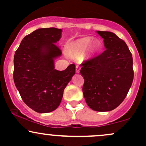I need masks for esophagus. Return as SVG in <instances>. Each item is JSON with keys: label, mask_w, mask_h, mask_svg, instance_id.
<instances>
[{"label": "esophagus", "mask_w": 146, "mask_h": 146, "mask_svg": "<svg viewBox=\"0 0 146 146\" xmlns=\"http://www.w3.org/2000/svg\"><path fill=\"white\" fill-rule=\"evenodd\" d=\"M75 68H76V73H80V66H79L78 65H77L76 67H75Z\"/></svg>", "instance_id": "34e87169"}]
</instances>
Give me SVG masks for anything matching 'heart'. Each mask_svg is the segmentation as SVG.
I'll use <instances>...</instances> for the list:
<instances>
[{
    "label": "heart",
    "mask_w": 146,
    "mask_h": 146,
    "mask_svg": "<svg viewBox=\"0 0 146 146\" xmlns=\"http://www.w3.org/2000/svg\"><path fill=\"white\" fill-rule=\"evenodd\" d=\"M92 40L93 38L91 37H85L70 43L66 49L68 55L74 58H78L81 56L88 48L86 53V58L90 59L98 56L101 53L103 48V44L100 40H95L91 43Z\"/></svg>",
    "instance_id": "obj_1"
}]
</instances>
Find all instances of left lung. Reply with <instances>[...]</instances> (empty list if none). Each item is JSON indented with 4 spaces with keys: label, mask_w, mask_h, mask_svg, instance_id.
<instances>
[{
    "label": "left lung",
    "mask_w": 146,
    "mask_h": 146,
    "mask_svg": "<svg viewBox=\"0 0 146 146\" xmlns=\"http://www.w3.org/2000/svg\"><path fill=\"white\" fill-rule=\"evenodd\" d=\"M106 49L81 64L82 91L92 110L110 111L121 104L134 78L132 53L123 40L110 31H97Z\"/></svg>",
    "instance_id": "1"
}]
</instances>
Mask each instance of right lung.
<instances>
[{"instance_id": "1", "label": "right lung", "mask_w": 146, "mask_h": 146, "mask_svg": "<svg viewBox=\"0 0 146 146\" xmlns=\"http://www.w3.org/2000/svg\"><path fill=\"white\" fill-rule=\"evenodd\" d=\"M62 32L54 27L36 29L23 38L15 52V85L23 102L37 113H50L59 106L75 73L74 64L64 71L55 69L54 60L62 55L56 44Z\"/></svg>"}]
</instances>
